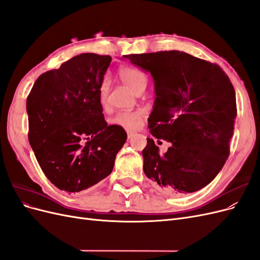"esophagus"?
<instances>
[{"label": "esophagus", "instance_id": "esophagus-1", "mask_svg": "<svg viewBox=\"0 0 260 260\" xmlns=\"http://www.w3.org/2000/svg\"><path fill=\"white\" fill-rule=\"evenodd\" d=\"M127 135H128V139H130L133 135H135V133H133V131L131 130H127Z\"/></svg>", "mask_w": 260, "mask_h": 260}]
</instances>
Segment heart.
<instances>
[{
    "label": "heart",
    "mask_w": 260,
    "mask_h": 260,
    "mask_svg": "<svg viewBox=\"0 0 260 260\" xmlns=\"http://www.w3.org/2000/svg\"><path fill=\"white\" fill-rule=\"evenodd\" d=\"M119 76L121 80L127 84L129 88L135 92L136 94L143 92L147 85V76L142 70L136 68V67H123L119 70ZM105 90H106V80L102 83L101 94L102 99L105 96ZM144 117L143 111H135V112H120L116 114L112 118V123L116 125H120V127L127 128V129H136L138 128L141 120Z\"/></svg>",
    "instance_id": "1"
}]
</instances>
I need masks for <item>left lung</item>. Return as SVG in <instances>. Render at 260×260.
Wrapping results in <instances>:
<instances>
[{"label": "left lung", "instance_id": "8db88e82", "mask_svg": "<svg viewBox=\"0 0 260 260\" xmlns=\"http://www.w3.org/2000/svg\"><path fill=\"white\" fill-rule=\"evenodd\" d=\"M151 73L155 102L148 128L171 146L164 155L153 139L143 149V170L160 191L182 196L209 184L230 153L237 117L233 85L216 64L180 51L124 55Z\"/></svg>", "mask_w": 260, "mask_h": 260}]
</instances>
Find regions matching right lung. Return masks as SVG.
Segmentation results:
<instances>
[{"mask_svg":"<svg viewBox=\"0 0 260 260\" xmlns=\"http://www.w3.org/2000/svg\"><path fill=\"white\" fill-rule=\"evenodd\" d=\"M111 61L108 55H77L42 74L27 98L30 145L61 191L80 192L111 175L127 141L122 127L108 125L102 114L101 86Z\"/></svg>","mask_w":260,"mask_h":260,"instance_id":"1","label":"right lung"}]
</instances>
